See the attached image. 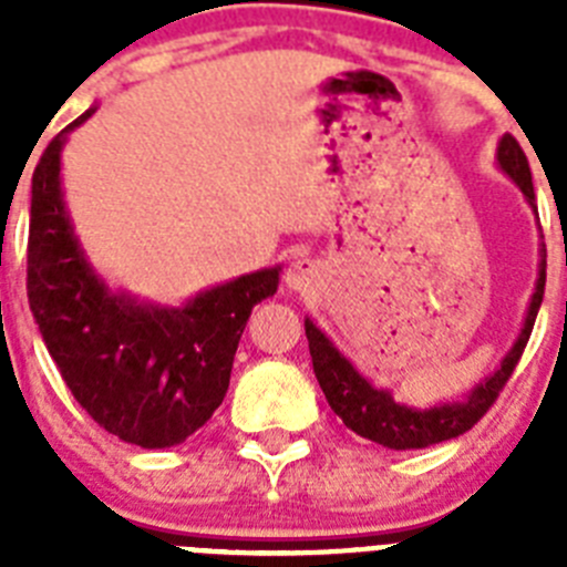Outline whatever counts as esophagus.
<instances>
[{
    "mask_svg": "<svg viewBox=\"0 0 567 567\" xmlns=\"http://www.w3.org/2000/svg\"><path fill=\"white\" fill-rule=\"evenodd\" d=\"M318 280H320V269L318 264L309 258L292 260L287 275H284V284H287L289 292H309V289L318 287Z\"/></svg>",
    "mask_w": 567,
    "mask_h": 567,
    "instance_id": "34e87169",
    "label": "esophagus"
}]
</instances>
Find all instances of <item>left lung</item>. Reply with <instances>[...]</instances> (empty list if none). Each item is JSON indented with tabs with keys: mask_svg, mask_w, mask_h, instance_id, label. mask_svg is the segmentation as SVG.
Masks as SVG:
<instances>
[{
	"mask_svg": "<svg viewBox=\"0 0 567 567\" xmlns=\"http://www.w3.org/2000/svg\"><path fill=\"white\" fill-rule=\"evenodd\" d=\"M497 162L503 173L508 175L511 182L523 189L525 202L537 209V198H534V184H530V167L525 158L523 147L514 135L505 133L503 142L497 147ZM545 252V244H543ZM545 295V255L539 264V278L537 289L530 295V307L525 315L523 332H519L517 343L511 346V352L505 354L503 363L497 365V372L480 380L471 394L460 403H443L432 405V409H412V405L394 403L392 392L385 389H374L363 374L354 369L343 354L334 349L332 340L315 327L312 320H303L309 340V354H312L315 378H318L320 389L327 394L332 412L343 420L354 434L372 440V443L394 449V452H409V449H429L443 440H454L465 434L471 425L477 423L485 412H488L494 400L499 398L503 385L517 369L519 358L525 352V343L530 338L534 320H537L539 303Z\"/></svg>",
	"mask_w": 567,
	"mask_h": 567,
	"instance_id": "left-lung-1",
	"label": "left lung"
}]
</instances>
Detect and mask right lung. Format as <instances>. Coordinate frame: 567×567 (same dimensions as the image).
Wrapping results in <instances>:
<instances>
[{
  "label": "right lung",
  "instance_id": "obj_1",
  "mask_svg": "<svg viewBox=\"0 0 567 567\" xmlns=\"http://www.w3.org/2000/svg\"><path fill=\"white\" fill-rule=\"evenodd\" d=\"M82 113L33 169L28 300L50 358L84 412L124 443L167 449L198 432L229 389L255 303L278 292L280 267L213 287L167 309L110 292L84 258L62 198V147Z\"/></svg>",
  "mask_w": 567,
  "mask_h": 567
}]
</instances>
